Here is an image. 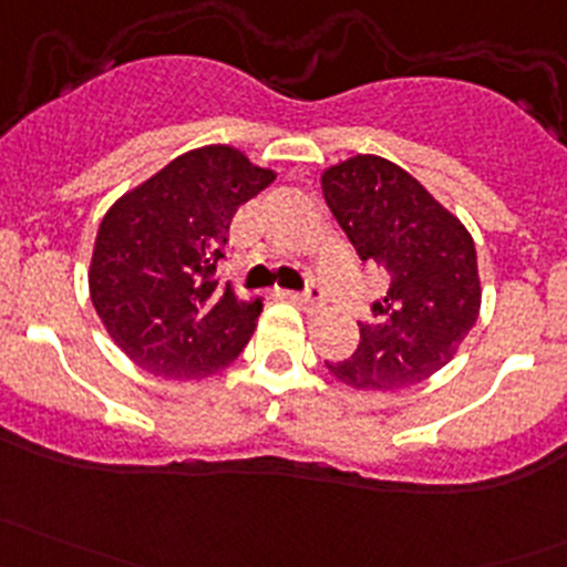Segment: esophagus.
<instances>
[{
    "mask_svg": "<svg viewBox=\"0 0 567 567\" xmlns=\"http://www.w3.org/2000/svg\"><path fill=\"white\" fill-rule=\"evenodd\" d=\"M285 299H290L293 305L305 307V310H316V307H320V299H323V290H320L318 282H310L307 285V290H288V293H285Z\"/></svg>",
    "mask_w": 567,
    "mask_h": 567,
    "instance_id": "obj_1",
    "label": "esophagus"
}]
</instances>
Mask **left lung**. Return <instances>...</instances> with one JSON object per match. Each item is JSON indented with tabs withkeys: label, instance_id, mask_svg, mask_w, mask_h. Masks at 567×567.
<instances>
[{
	"label": "left lung",
	"instance_id": "8db88e82",
	"mask_svg": "<svg viewBox=\"0 0 567 567\" xmlns=\"http://www.w3.org/2000/svg\"><path fill=\"white\" fill-rule=\"evenodd\" d=\"M326 205L390 288L359 320L351 357L326 362L353 390L414 386L455 357L480 312L477 251L466 227L398 164L353 156L320 177Z\"/></svg>",
	"mask_w": 567,
	"mask_h": 567
}]
</instances>
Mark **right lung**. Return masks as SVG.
Instances as JSON below:
<instances>
[{"label": "right lung", "instance_id": "add662e5", "mask_svg": "<svg viewBox=\"0 0 567 567\" xmlns=\"http://www.w3.org/2000/svg\"><path fill=\"white\" fill-rule=\"evenodd\" d=\"M241 151L183 153L109 208L90 262V299L112 340L147 373L205 379L233 362L260 316L219 285L236 210L274 181Z\"/></svg>", "mask_w": 567, "mask_h": 567}]
</instances>
